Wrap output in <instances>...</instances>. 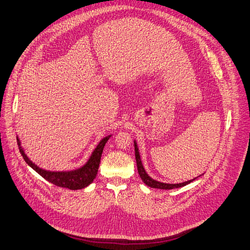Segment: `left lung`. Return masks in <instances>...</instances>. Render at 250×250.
<instances>
[{
	"label": "left lung",
	"mask_w": 250,
	"mask_h": 250,
	"mask_svg": "<svg viewBox=\"0 0 250 250\" xmlns=\"http://www.w3.org/2000/svg\"><path fill=\"white\" fill-rule=\"evenodd\" d=\"M134 145H135V156H136V163H137V168H138V173H139L141 179L143 180V182L152 188H160V189H173V188H181L187 186V184L190 183L191 181H193L195 179H191L186 182L182 183H177V184H170V183H163V182H159L156 180H153L151 177H149L147 173L145 172L142 163H141V159H140V154L139 151H138V147H137V143L136 141H134Z\"/></svg>",
	"instance_id": "obj_1"
}]
</instances>
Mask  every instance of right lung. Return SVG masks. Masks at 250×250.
I'll list each match as a JSON object with an SVG mask.
<instances>
[{
  "label": "right lung",
  "instance_id": "obj_1",
  "mask_svg": "<svg viewBox=\"0 0 250 250\" xmlns=\"http://www.w3.org/2000/svg\"><path fill=\"white\" fill-rule=\"evenodd\" d=\"M109 138L110 136L105 137L104 139H102V141L96 147L94 152H92L88 162L83 166L82 168L75 171H69V172H50V171H46L39 167H37V166L33 164L23 152L18 138H17V144H18V147H20V151L25 163L29 165L30 167H32L37 173L40 174L44 179L49 181L50 183L54 184V186L57 187L76 190V189L86 188L96 178V175L99 170L102 152H103L104 146Z\"/></svg>",
  "mask_w": 250,
  "mask_h": 250
}]
</instances>
